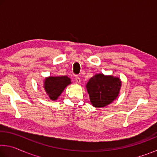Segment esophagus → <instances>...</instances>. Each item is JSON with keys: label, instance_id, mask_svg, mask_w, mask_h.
Returning a JSON list of instances; mask_svg holds the SVG:
<instances>
[{"label": "esophagus", "instance_id": "34e87169", "mask_svg": "<svg viewBox=\"0 0 157 157\" xmlns=\"http://www.w3.org/2000/svg\"><path fill=\"white\" fill-rule=\"evenodd\" d=\"M80 81H81L80 78H79V76H76L75 77V82H76V83H78V84L80 83Z\"/></svg>", "mask_w": 157, "mask_h": 157}]
</instances>
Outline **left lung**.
Listing matches in <instances>:
<instances>
[{
  "label": "left lung",
  "instance_id": "8db88e82",
  "mask_svg": "<svg viewBox=\"0 0 157 157\" xmlns=\"http://www.w3.org/2000/svg\"><path fill=\"white\" fill-rule=\"evenodd\" d=\"M86 87L92 105L104 107L118 96L121 81L117 77L99 73L89 79Z\"/></svg>",
  "mask_w": 157,
  "mask_h": 157
}]
</instances>
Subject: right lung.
<instances>
[{
    "mask_svg": "<svg viewBox=\"0 0 157 157\" xmlns=\"http://www.w3.org/2000/svg\"><path fill=\"white\" fill-rule=\"evenodd\" d=\"M71 83V79L67 76H50L45 79L44 87L50 99L55 100Z\"/></svg>",
    "mask_w": 157,
    "mask_h": 157,
    "instance_id": "obj_1",
    "label": "right lung"
}]
</instances>
